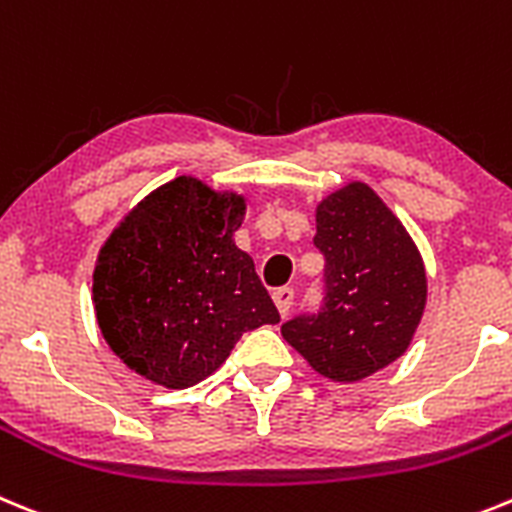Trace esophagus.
I'll use <instances>...</instances> for the list:
<instances>
[{
	"mask_svg": "<svg viewBox=\"0 0 512 512\" xmlns=\"http://www.w3.org/2000/svg\"><path fill=\"white\" fill-rule=\"evenodd\" d=\"M273 301L278 306L280 316H288L290 306H293V288H278L273 293Z\"/></svg>",
	"mask_w": 512,
	"mask_h": 512,
	"instance_id": "34e87169",
	"label": "esophagus"
}]
</instances>
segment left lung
Listing matches in <instances>:
<instances>
[{
	"instance_id": "1",
	"label": "left lung",
	"mask_w": 512,
	"mask_h": 512,
	"mask_svg": "<svg viewBox=\"0 0 512 512\" xmlns=\"http://www.w3.org/2000/svg\"><path fill=\"white\" fill-rule=\"evenodd\" d=\"M326 260L319 313L280 326L285 342L319 375L357 382L408 349L426 308V267L416 242L367 183L336 188L316 206Z\"/></svg>"
}]
</instances>
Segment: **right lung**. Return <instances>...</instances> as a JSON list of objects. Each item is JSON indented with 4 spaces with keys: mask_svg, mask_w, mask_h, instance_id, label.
<instances>
[{
    "mask_svg": "<svg viewBox=\"0 0 512 512\" xmlns=\"http://www.w3.org/2000/svg\"><path fill=\"white\" fill-rule=\"evenodd\" d=\"M247 199L193 176L163 183L124 216L94 267L101 336L124 365L170 390L224 365L245 331L280 313L234 245Z\"/></svg>",
    "mask_w": 512,
    "mask_h": 512,
    "instance_id": "obj_1",
    "label": "right lung"
}]
</instances>
